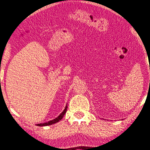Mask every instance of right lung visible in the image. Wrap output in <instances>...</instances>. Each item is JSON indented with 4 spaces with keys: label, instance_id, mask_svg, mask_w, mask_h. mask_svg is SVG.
I'll return each instance as SVG.
<instances>
[{
    "label": "right lung",
    "instance_id": "add662e5",
    "mask_svg": "<svg viewBox=\"0 0 150 150\" xmlns=\"http://www.w3.org/2000/svg\"><path fill=\"white\" fill-rule=\"evenodd\" d=\"M67 105H66V108H65V109L64 110V111L62 112L61 113L60 115L58 116L57 118L54 119V120H52L51 121H49L48 122H45V123H43V124H38L37 126H38V127H45V126H50V125H52V124H54L55 123H57V122H59V121H60L61 119L63 118L64 116V115L66 114V111H67Z\"/></svg>",
    "mask_w": 150,
    "mask_h": 150
}]
</instances>
